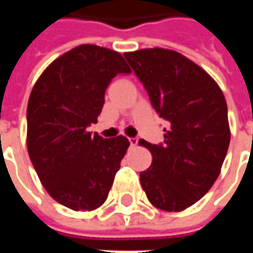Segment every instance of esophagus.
<instances>
[{
	"instance_id": "1",
	"label": "esophagus",
	"mask_w": 253,
	"mask_h": 253,
	"mask_svg": "<svg viewBox=\"0 0 253 253\" xmlns=\"http://www.w3.org/2000/svg\"><path fill=\"white\" fill-rule=\"evenodd\" d=\"M128 142H130V145H131V146H137L138 138H130V139H128Z\"/></svg>"
}]
</instances>
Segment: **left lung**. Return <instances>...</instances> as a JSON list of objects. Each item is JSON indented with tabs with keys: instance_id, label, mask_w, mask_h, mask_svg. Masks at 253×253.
<instances>
[{
	"instance_id": "8db88e82",
	"label": "left lung",
	"mask_w": 253,
	"mask_h": 253,
	"mask_svg": "<svg viewBox=\"0 0 253 253\" xmlns=\"http://www.w3.org/2000/svg\"><path fill=\"white\" fill-rule=\"evenodd\" d=\"M160 118L168 122L164 143L139 145L153 161L139 179L149 202L164 211H183L217 180L228 153L226 100L201 66L168 48L125 52Z\"/></svg>"
}]
</instances>
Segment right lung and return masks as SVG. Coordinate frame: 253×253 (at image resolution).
I'll use <instances>...</instances> for the list:
<instances>
[{"label":"right lung","mask_w":253,"mask_h":253,"mask_svg":"<svg viewBox=\"0 0 253 253\" xmlns=\"http://www.w3.org/2000/svg\"><path fill=\"white\" fill-rule=\"evenodd\" d=\"M131 73L121 54L81 44L52 61L32 88L27 107V149L51 198L74 211H92L107 199L130 142L86 130L104 104L105 89Z\"/></svg>","instance_id":"1"}]
</instances>
